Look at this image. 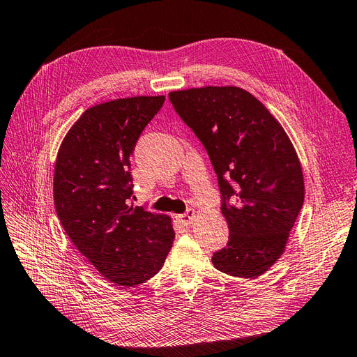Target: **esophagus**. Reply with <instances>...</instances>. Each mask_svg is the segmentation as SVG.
Here are the masks:
<instances>
[{"instance_id":"esophagus-1","label":"esophagus","mask_w":357,"mask_h":357,"mask_svg":"<svg viewBox=\"0 0 357 357\" xmlns=\"http://www.w3.org/2000/svg\"><path fill=\"white\" fill-rule=\"evenodd\" d=\"M193 219H195V210L189 208L186 213H183L178 215V220L183 223V225H190L193 222Z\"/></svg>"}]
</instances>
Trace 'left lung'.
Masks as SVG:
<instances>
[{
    "mask_svg": "<svg viewBox=\"0 0 357 357\" xmlns=\"http://www.w3.org/2000/svg\"><path fill=\"white\" fill-rule=\"evenodd\" d=\"M168 96L218 174L229 240L211 262L229 275L256 278L284 252L304 204L295 149L264 104L241 88L207 86Z\"/></svg>",
    "mask_w": 357,
    "mask_h": 357,
    "instance_id": "obj_1",
    "label": "left lung"
}]
</instances>
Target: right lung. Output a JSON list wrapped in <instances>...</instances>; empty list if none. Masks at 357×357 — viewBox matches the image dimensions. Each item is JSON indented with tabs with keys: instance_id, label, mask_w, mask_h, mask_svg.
I'll return each mask as SVG.
<instances>
[{
	"instance_id": "right-lung-1",
	"label": "right lung",
	"mask_w": 357,
	"mask_h": 357,
	"mask_svg": "<svg viewBox=\"0 0 357 357\" xmlns=\"http://www.w3.org/2000/svg\"><path fill=\"white\" fill-rule=\"evenodd\" d=\"M165 96H134L86 110L63 138L53 198L77 250L116 286L134 287L159 273L174 241L165 214L131 207V153Z\"/></svg>"
}]
</instances>
